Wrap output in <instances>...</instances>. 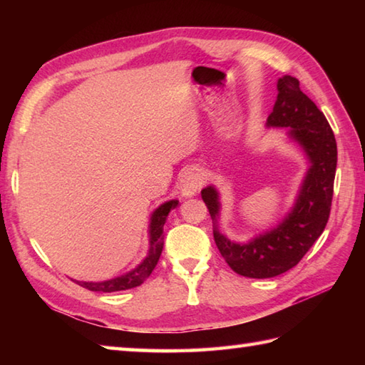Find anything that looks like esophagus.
<instances>
[{
    "instance_id": "1",
    "label": "esophagus",
    "mask_w": 365,
    "mask_h": 365,
    "mask_svg": "<svg viewBox=\"0 0 365 365\" xmlns=\"http://www.w3.org/2000/svg\"><path fill=\"white\" fill-rule=\"evenodd\" d=\"M205 182V174L204 170L197 168H190L183 173L182 180H180V195L183 197H192L196 192L202 188Z\"/></svg>"
}]
</instances>
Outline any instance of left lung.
I'll return each mask as SVG.
<instances>
[{"instance_id":"1","label":"left lung","mask_w":365,"mask_h":365,"mask_svg":"<svg viewBox=\"0 0 365 365\" xmlns=\"http://www.w3.org/2000/svg\"><path fill=\"white\" fill-rule=\"evenodd\" d=\"M267 127L285 128L309 161L294 204L276 227L246 243L232 242L220 230V191L213 185L200 191L213 220L215 243L224 260L240 276L254 279L274 277L289 271L323 234L331 212L337 166V144L327 118L290 75L277 80V97Z\"/></svg>"}]
</instances>
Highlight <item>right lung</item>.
<instances>
[{
  "label": "right lung",
  "mask_w": 365,
  "mask_h": 365,
  "mask_svg": "<svg viewBox=\"0 0 365 365\" xmlns=\"http://www.w3.org/2000/svg\"><path fill=\"white\" fill-rule=\"evenodd\" d=\"M177 205H178V200L173 199V200H168V202H163L158 208H155L152 212L150 222H149V252H147L145 259L139 263L138 267L127 271L125 274L108 279V281H100V282L75 281V282L91 292H102V293L128 290L141 285L145 279L150 276L155 265L158 263V259L163 251V245H165L163 226H165L169 212Z\"/></svg>",
  "instance_id": "right-lung-1"
}]
</instances>
